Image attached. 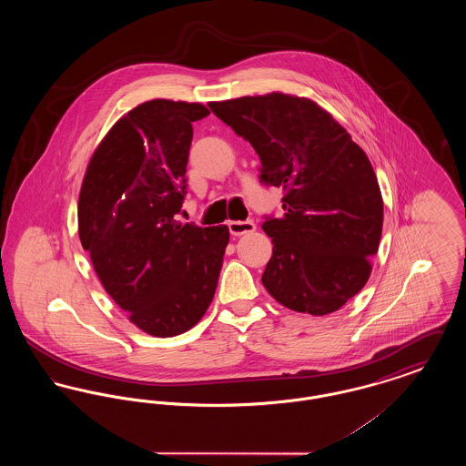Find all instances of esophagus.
Instances as JSON below:
<instances>
[{
    "instance_id": "obj_1",
    "label": "esophagus",
    "mask_w": 466,
    "mask_h": 466,
    "mask_svg": "<svg viewBox=\"0 0 466 466\" xmlns=\"http://www.w3.org/2000/svg\"><path fill=\"white\" fill-rule=\"evenodd\" d=\"M257 227L251 220H239V222L228 223V230L232 236H243V234H249L253 232Z\"/></svg>"
}]
</instances>
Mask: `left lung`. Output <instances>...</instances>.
<instances>
[{"label": "left lung", "instance_id": "left-lung-1", "mask_svg": "<svg viewBox=\"0 0 466 466\" xmlns=\"http://www.w3.org/2000/svg\"><path fill=\"white\" fill-rule=\"evenodd\" d=\"M260 157V183L283 188L264 217L272 257L262 283L285 308L340 309L365 287L382 232V198L365 152L316 103L272 92L209 103Z\"/></svg>", "mask_w": 466, "mask_h": 466}]
</instances>
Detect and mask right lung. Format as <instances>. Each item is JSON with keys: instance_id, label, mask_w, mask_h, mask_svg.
<instances>
[{"instance_id": "right-lung-1", "label": "right lung", "mask_w": 466, "mask_h": 466, "mask_svg": "<svg viewBox=\"0 0 466 466\" xmlns=\"http://www.w3.org/2000/svg\"><path fill=\"white\" fill-rule=\"evenodd\" d=\"M199 103L154 99L120 118L92 156L78 234L111 299L143 332L173 337L209 308L228 228L177 222Z\"/></svg>"}]
</instances>
